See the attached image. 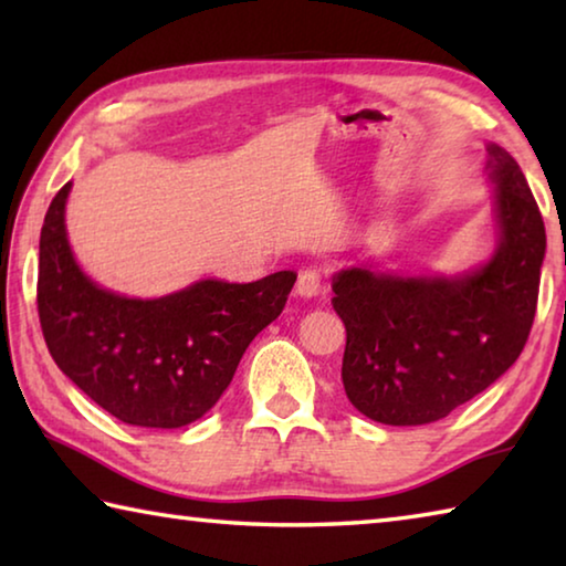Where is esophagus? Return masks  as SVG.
<instances>
[{"mask_svg":"<svg viewBox=\"0 0 566 566\" xmlns=\"http://www.w3.org/2000/svg\"><path fill=\"white\" fill-rule=\"evenodd\" d=\"M322 272L319 270H304L300 272V280H296V294L304 296V300H312L322 292Z\"/></svg>","mask_w":566,"mask_h":566,"instance_id":"1","label":"esophagus"}]
</instances>
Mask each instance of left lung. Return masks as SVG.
<instances>
[{"label":"left lung","mask_w":566,"mask_h":566,"mask_svg":"<svg viewBox=\"0 0 566 566\" xmlns=\"http://www.w3.org/2000/svg\"><path fill=\"white\" fill-rule=\"evenodd\" d=\"M500 244L459 276H397L352 266L332 282L347 329L344 391L364 417L391 427L447 417L520 357L536 312L547 249L544 219L520 165L490 145Z\"/></svg>","instance_id":"8db88e82"}]
</instances>
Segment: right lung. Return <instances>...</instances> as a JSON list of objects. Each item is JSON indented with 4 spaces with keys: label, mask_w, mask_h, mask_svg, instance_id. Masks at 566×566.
<instances>
[{
    "label": "right lung",
    "mask_w": 566,
    "mask_h": 566,
    "mask_svg": "<svg viewBox=\"0 0 566 566\" xmlns=\"http://www.w3.org/2000/svg\"><path fill=\"white\" fill-rule=\"evenodd\" d=\"M70 189L66 181L56 191L40 237L36 310L52 359L124 424L185 427L217 405L249 342L282 314L296 274L202 280L159 300L107 292L80 270L66 242Z\"/></svg>",
    "instance_id": "add662e5"
}]
</instances>
